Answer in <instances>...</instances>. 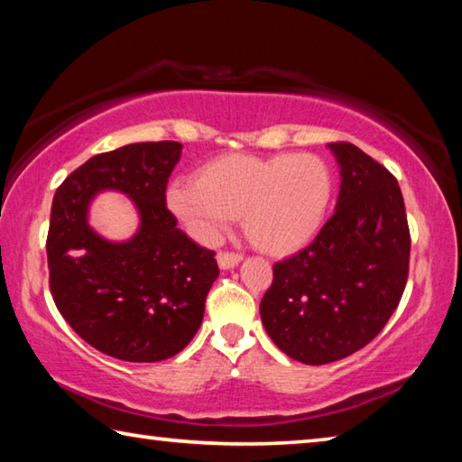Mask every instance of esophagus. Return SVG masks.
<instances>
[{"instance_id":"obj_1","label":"esophagus","mask_w":462,"mask_h":462,"mask_svg":"<svg viewBox=\"0 0 462 462\" xmlns=\"http://www.w3.org/2000/svg\"><path fill=\"white\" fill-rule=\"evenodd\" d=\"M240 261H242L240 253H232V250H220V253H217V264H220V269L236 267Z\"/></svg>"}]
</instances>
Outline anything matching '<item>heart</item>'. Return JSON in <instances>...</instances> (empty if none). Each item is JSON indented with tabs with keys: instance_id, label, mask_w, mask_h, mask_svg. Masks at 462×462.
<instances>
[{
	"instance_id": "heart-1",
	"label": "heart",
	"mask_w": 462,
	"mask_h": 462,
	"mask_svg": "<svg viewBox=\"0 0 462 462\" xmlns=\"http://www.w3.org/2000/svg\"><path fill=\"white\" fill-rule=\"evenodd\" d=\"M332 195L334 173L318 154H226L201 167L198 181L171 185L167 206L199 242L212 245L242 216L254 246L289 254L316 236Z\"/></svg>"
}]
</instances>
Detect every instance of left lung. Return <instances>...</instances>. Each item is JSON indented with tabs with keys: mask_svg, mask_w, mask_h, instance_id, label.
Instances as JSON below:
<instances>
[{
	"mask_svg": "<svg viewBox=\"0 0 462 462\" xmlns=\"http://www.w3.org/2000/svg\"><path fill=\"white\" fill-rule=\"evenodd\" d=\"M340 162L338 206L310 246L273 264L263 326L287 356L340 361L366 346L400 306L410 273V226L389 171L350 143H330Z\"/></svg>",
	"mask_w": 462,
	"mask_h": 462,
	"instance_id": "1",
	"label": "left lung"
}]
</instances>
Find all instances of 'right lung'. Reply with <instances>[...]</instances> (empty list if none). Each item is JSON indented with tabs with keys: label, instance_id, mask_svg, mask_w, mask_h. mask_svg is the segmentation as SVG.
I'll use <instances>...</instances> for the list:
<instances>
[{
	"label": "right lung",
	"instance_id": "add662e5",
	"mask_svg": "<svg viewBox=\"0 0 462 462\" xmlns=\"http://www.w3.org/2000/svg\"><path fill=\"white\" fill-rule=\"evenodd\" d=\"M181 144L136 143L91 156L54 193L49 285L60 316L81 338L128 363L175 356L201 326L206 297L220 275L216 253L177 228L167 183ZM118 189L135 199L141 230L128 243H107L87 226L88 199Z\"/></svg>",
	"mask_w": 462,
	"mask_h": 462
}]
</instances>
